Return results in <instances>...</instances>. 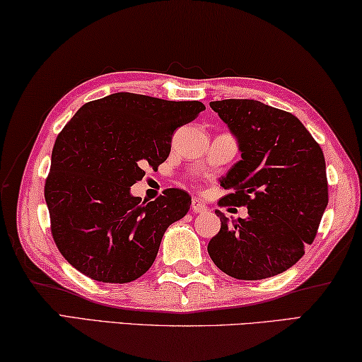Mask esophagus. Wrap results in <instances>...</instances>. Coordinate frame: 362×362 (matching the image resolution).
Segmentation results:
<instances>
[{
	"instance_id": "obj_1",
	"label": "esophagus",
	"mask_w": 362,
	"mask_h": 362,
	"mask_svg": "<svg viewBox=\"0 0 362 362\" xmlns=\"http://www.w3.org/2000/svg\"><path fill=\"white\" fill-rule=\"evenodd\" d=\"M191 209H192V213H195V215H197V213H206V211H209V206H206L202 202V200H199V199H192Z\"/></svg>"
}]
</instances>
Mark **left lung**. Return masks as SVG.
<instances>
[{
  "label": "left lung",
  "mask_w": 362,
  "mask_h": 362,
  "mask_svg": "<svg viewBox=\"0 0 362 362\" xmlns=\"http://www.w3.org/2000/svg\"><path fill=\"white\" fill-rule=\"evenodd\" d=\"M210 107L239 142L242 160L221 180L220 205L247 206L209 242L218 268L242 281L272 277L298 262L315 240L329 202L321 146L297 117L253 99L213 100Z\"/></svg>",
  "instance_id": "obj_1"
}]
</instances>
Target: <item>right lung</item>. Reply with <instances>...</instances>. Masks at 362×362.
<instances>
[{
  "mask_svg": "<svg viewBox=\"0 0 362 362\" xmlns=\"http://www.w3.org/2000/svg\"><path fill=\"white\" fill-rule=\"evenodd\" d=\"M199 100L115 93L81 105L52 147L45 199L62 257L98 282L136 281L151 268L171 223L191 195L167 189L152 202L132 195L146 165L170 156L175 129L192 122Z\"/></svg>",
  "mask_w": 362,
  "mask_h": 362,
  "instance_id": "add662e5",
  "label": "right lung"
}]
</instances>
